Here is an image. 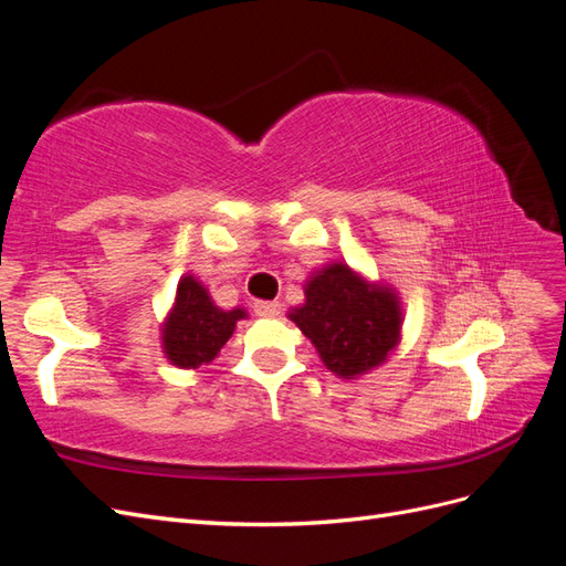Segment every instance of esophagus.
Instances as JSON below:
<instances>
[{
  "label": "esophagus",
  "instance_id": "obj_1",
  "mask_svg": "<svg viewBox=\"0 0 566 566\" xmlns=\"http://www.w3.org/2000/svg\"><path fill=\"white\" fill-rule=\"evenodd\" d=\"M254 312L260 314V316H264V318H273V316L281 314V302H279V300H273V302H256V304H254Z\"/></svg>",
  "mask_w": 566,
  "mask_h": 566
}]
</instances>
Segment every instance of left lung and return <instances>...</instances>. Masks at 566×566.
<instances>
[{"label":"left lung","mask_w":566,"mask_h":566,"mask_svg":"<svg viewBox=\"0 0 566 566\" xmlns=\"http://www.w3.org/2000/svg\"><path fill=\"white\" fill-rule=\"evenodd\" d=\"M287 318L312 339L325 368L354 380L397 349L403 310L391 285L370 283L349 264L331 262L304 283V304Z\"/></svg>","instance_id":"left-lung-1"}]
</instances>
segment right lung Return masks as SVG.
<instances>
[{
	"instance_id": "add662e5",
	"label": "right lung",
	"mask_w": 566,
	"mask_h": 566,
	"mask_svg": "<svg viewBox=\"0 0 566 566\" xmlns=\"http://www.w3.org/2000/svg\"><path fill=\"white\" fill-rule=\"evenodd\" d=\"M248 318V312L219 310L208 287L186 273L177 285V295L163 323V352L177 368H200L212 364L219 349L227 345L235 323Z\"/></svg>"
}]
</instances>
